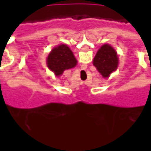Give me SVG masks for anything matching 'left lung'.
Returning <instances> with one entry per match:
<instances>
[{
  "label": "left lung",
  "mask_w": 151,
  "mask_h": 151,
  "mask_svg": "<svg viewBox=\"0 0 151 151\" xmlns=\"http://www.w3.org/2000/svg\"><path fill=\"white\" fill-rule=\"evenodd\" d=\"M119 61L116 50L110 44H106L97 50L92 63L103 78H108L112 73L117 70Z\"/></svg>",
  "instance_id": "left-lung-1"
}]
</instances>
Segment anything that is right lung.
Listing matches in <instances>:
<instances>
[{
	"mask_svg": "<svg viewBox=\"0 0 151 151\" xmlns=\"http://www.w3.org/2000/svg\"><path fill=\"white\" fill-rule=\"evenodd\" d=\"M46 64L48 69L55 73V76H60L65 70L76 66L77 60L66 44H60L50 51Z\"/></svg>",
	"mask_w": 151,
	"mask_h": 151,
	"instance_id": "right-lung-1",
	"label": "right lung"
}]
</instances>
